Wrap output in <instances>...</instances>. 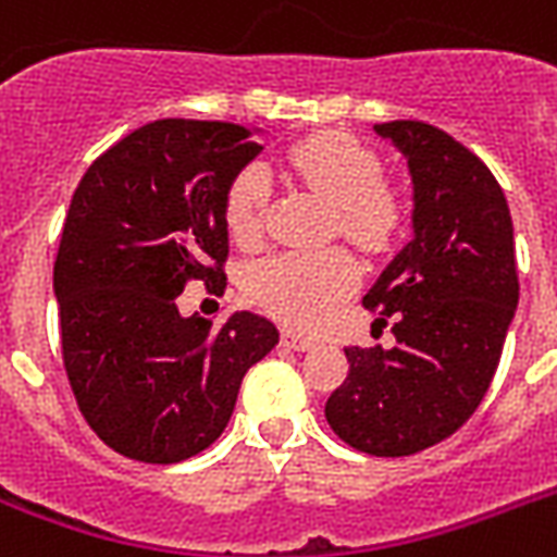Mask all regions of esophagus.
Listing matches in <instances>:
<instances>
[{
  "label": "esophagus",
  "instance_id": "34e87169",
  "mask_svg": "<svg viewBox=\"0 0 557 557\" xmlns=\"http://www.w3.org/2000/svg\"><path fill=\"white\" fill-rule=\"evenodd\" d=\"M280 342L286 347H292V350H312V347H315L312 338H307V335L300 333H292V330H286V333L280 335Z\"/></svg>",
  "mask_w": 557,
  "mask_h": 557
}]
</instances>
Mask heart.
<instances>
[{"label":"heart","mask_w":557,"mask_h":557,"mask_svg":"<svg viewBox=\"0 0 557 557\" xmlns=\"http://www.w3.org/2000/svg\"><path fill=\"white\" fill-rule=\"evenodd\" d=\"M286 165L300 184L333 203L330 233H342L364 253H385L409 224V198L385 177L376 148L347 131H318L286 148ZM271 177L265 165L239 169L224 193V224L242 248H257L269 231ZM359 283V262L345 245L283 250L248 271L250 297L297 330H312Z\"/></svg>","instance_id":"obj_1"}]
</instances>
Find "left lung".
Returning <instances> with one entry per match:
<instances>
[{
	"label": "left lung",
	"instance_id": "8db88e82",
	"mask_svg": "<svg viewBox=\"0 0 557 557\" xmlns=\"http://www.w3.org/2000/svg\"><path fill=\"white\" fill-rule=\"evenodd\" d=\"M376 134L409 157L414 239L362 300L392 321L394 347H345L350 371L324 414L359 453L397 458L435 447L479 409L520 280L511 212L491 169L426 122L394 119Z\"/></svg>",
	"mask_w": 557,
	"mask_h": 557
}]
</instances>
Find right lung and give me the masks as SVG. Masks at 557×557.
Masks as SVG:
<instances>
[{
	"mask_svg": "<svg viewBox=\"0 0 557 557\" xmlns=\"http://www.w3.org/2000/svg\"><path fill=\"white\" fill-rule=\"evenodd\" d=\"M260 151L253 131L157 119L90 163L54 260L61 354L81 414L119 456L175 465L219 438L242 376L277 345L253 312L184 318L193 280L227 286L224 193Z\"/></svg>",
	"mask_w": 557,
	"mask_h": 557,
	"instance_id": "1",
	"label": "right lung"
}]
</instances>
